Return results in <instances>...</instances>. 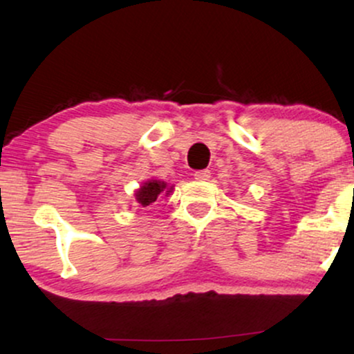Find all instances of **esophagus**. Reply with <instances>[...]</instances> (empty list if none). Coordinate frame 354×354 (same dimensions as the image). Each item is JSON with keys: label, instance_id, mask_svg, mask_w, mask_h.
Here are the masks:
<instances>
[{"label": "esophagus", "instance_id": "obj_1", "mask_svg": "<svg viewBox=\"0 0 354 354\" xmlns=\"http://www.w3.org/2000/svg\"><path fill=\"white\" fill-rule=\"evenodd\" d=\"M209 178H211V173L208 171V169H203V171L194 173V180H198V181H208Z\"/></svg>", "mask_w": 354, "mask_h": 354}]
</instances>
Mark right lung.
Returning a JSON list of instances; mask_svg holds the SVG:
<instances>
[{
    "instance_id": "right-lung-1",
    "label": "right lung",
    "mask_w": 354,
    "mask_h": 354,
    "mask_svg": "<svg viewBox=\"0 0 354 354\" xmlns=\"http://www.w3.org/2000/svg\"><path fill=\"white\" fill-rule=\"evenodd\" d=\"M173 186L166 185L165 181H160V180H149L143 183V186H141L140 189L135 193V198H136V203L141 206V208H146V206H149L151 203H154L158 200V196H160L161 193L165 194H169L171 193Z\"/></svg>"
}]
</instances>
